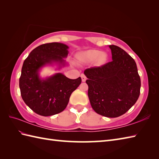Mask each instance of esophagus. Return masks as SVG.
<instances>
[{"label":"esophagus","mask_w":159,"mask_h":159,"mask_svg":"<svg viewBox=\"0 0 159 159\" xmlns=\"http://www.w3.org/2000/svg\"><path fill=\"white\" fill-rule=\"evenodd\" d=\"M81 77H82V82H85V81L86 80V77L84 75V74H82V75H81Z\"/></svg>","instance_id":"obj_1"}]
</instances>
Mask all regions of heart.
<instances>
[{"mask_svg":"<svg viewBox=\"0 0 159 159\" xmlns=\"http://www.w3.org/2000/svg\"><path fill=\"white\" fill-rule=\"evenodd\" d=\"M79 58L83 61L93 62L97 60L98 65L103 64L107 59L106 54L96 50H91L83 52L79 55Z\"/></svg>","mask_w":159,"mask_h":159,"instance_id":"b5f03b06","label":"heart"}]
</instances>
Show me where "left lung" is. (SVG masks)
I'll use <instances>...</instances> for the list:
<instances>
[{"label":"left lung","instance_id":"8db88e82","mask_svg":"<svg viewBox=\"0 0 159 159\" xmlns=\"http://www.w3.org/2000/svg\"><path fill=\"white\" fill-rule=\"evenodd\" d=\"M111 49L112 61L101 66L84 70L88 80V95L95 112L116 118L136 103L140 94L141 80L134 59L114 45Z\"/></svg>","mask_w":159,"mask_h":159}]
</instances>
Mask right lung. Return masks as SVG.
Listing matches in <instances>:
<instances>
[{"instance_id": "obj_1", "label": "right lung", "mask_w": 159, "mask_h": 159, "mask_svg": "<svg viewBox=\"0 0 159 159\" xmlns=\"http://www.w3.org/2000/svg\"><path fill=\"white\" fill-rule=\"evenodd\" d=\"M69 47L61 43H49L34 48L24 61L20 77L22 99L36 114L50 116L61 113L67 106L69 98L82 82L81 77L69 79L62 73H55L42 79L39 71L45 65L56 63L59 69L66 63Z\"/></svg>"}]
</instances>
